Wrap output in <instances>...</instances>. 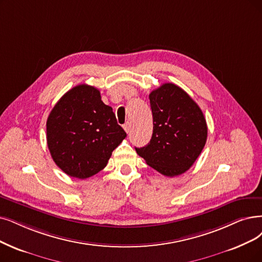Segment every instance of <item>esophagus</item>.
I'll return each instance as SVG.
<instances>
[{"instance_id": "34e87169", "label": "esophagus", "mask_w": 262, "mask_h": 262, "mask_svg": "<svg viewBox=\"0 0 262 262\" xmlns=\"http://www.w3.org/2000/svg\"><path fill=\"white\" fill-rule=\"evenodd\" d=\"M130 127H131V124H130L129 122H127V123H124V124H123V129H124V131L127 132V133H129V131H130Z\"/></svg>"}]
</instances>
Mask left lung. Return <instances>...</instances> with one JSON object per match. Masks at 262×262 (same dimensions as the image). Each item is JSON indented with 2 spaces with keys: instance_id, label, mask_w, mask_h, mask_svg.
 Listing matches in <instances>:
<instances>
[{
  "instance_id": "obj_1",
  "label": "left lung",
  "mask_w": 262,
  "mask_h": 262,
  "mask_svg": "<svg viewBox=\"0 0 262 262\" xmlns=\"http://www.w3.org/2000/svg\"><path fill=\"white\" fill-rule=\"evenodd\" d=\"M149 101L154 122L151 140L135 150L162 175H181L190 169L206 143L204 115L186 91L171 82L152 90Z\"/></svg>"
}]
</instances>
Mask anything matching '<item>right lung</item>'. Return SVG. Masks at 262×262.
Masks as SVG:
<instances>
[{
    "mask_svg": "<svg viewBox=\"0 0 262 262\" xmlns=\"http://www.w3.org/2000/svg\"><path fill=\"white\" fill-rule=\"evenodd\" d=\"M47 145L55 163L71 177L85 180L106 166L127 137L100 91L86 83L69 90L51 110Z\"/></svg>",
    "mask_w": 262,
    "mask_h": 262,
    "instance_id": "add662e5",
    "label": "right lung"
}]
</instances>
